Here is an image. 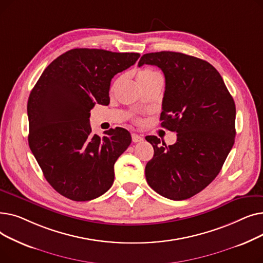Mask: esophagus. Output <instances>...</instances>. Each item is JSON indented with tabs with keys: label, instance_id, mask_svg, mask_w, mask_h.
Returning <instances> with one entry per match:
<instances>
[{
	"label": "esophagus",
	"instance_id": "1",
	"mask_svg": "<svg viewBox=\"0 0 263 263\" xmlns=\"http://www.w3.org/2000/svg\"><path fill=\"white\" fill-rule=\"evenodd\" d=\"M132 142L133 143H139V142H143L144 141V137L142 135H139L136 133H132Z\"/></svg>",
	"mask_w": 263,
	"mask_h": 263
}]
</instances>
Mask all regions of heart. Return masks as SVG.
<instances>
[{"instance_id":"heart-1","label":"heart","mask_w":263,"mask_h":263,"mask_svg":"<svg viewBox=\"0 0 263 263\" xmlns=\"http://www.w3.org/2000/svg\"><path fill=\"white\" fill-rule=\"evenodd\" d=\"M159 77H161V76L157 71H155L154 69L143 68L142 70H140L139 73H137V82L140 83V85H143V84H145V83H148Z\"/></svg>"}]
</instances>
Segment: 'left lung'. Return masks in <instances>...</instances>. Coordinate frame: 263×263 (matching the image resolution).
<instances>
[{
  "label": "left lung",
  "instance_id": "1",
  "mask_svg": "<svg viewBox=\"0 0 263 263\" xmlns=\"http://www.w3.org/2000/svg\"><path fill=\"white\" fill-rule=\"evenodd\" d=\"M158 66L165 77L161 126L177 132L166 146L155 135V149L145 168L146 180L158 194L183 200L208 186L222 170L236 137V104L216 69L183 53L144 54L139 62Z\"/></svg>",
  "mask_w": 263,
  "mask_h": 263
}]
</instances>
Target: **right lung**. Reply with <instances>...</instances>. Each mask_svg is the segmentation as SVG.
Here are the masks:
<instances>
[{
	"instance_id": "1",
	"label": "right lung",
	"mask_w": 263,
	"mask_h": 263,
	"mask_svg": "<svg viewBox=\"0 0 263 263\" xmlns=\"http://www.w3.org/2000/svg\"><path fill=\"white\" fill-rule=\"evenodd\" d=\"M139 53L72 49L40 76L27 101L29 145L50 185L61 195L87 201L114 182V164L131 144L117 127L91 134L90 109L109 103L110 81L139 60Z\"/></svg>"
}]
</instances>
